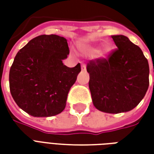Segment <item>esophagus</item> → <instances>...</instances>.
I'll use <instances>...</instances> for the list:
<instances>
[{
  "instance_id": "esophagus-1",
  "label": "esophagus",
  "mask_w": 154,
  "mask_h": 154,
  "mask_svg": "<svg viewBox=\"0 0 154 154\" xmlns=\"http://www.w3.org/2000/svg\"><path fill=\"white\" fill-rule=\"evenodd\" d=\"M86 69H87V68H86V64L84 63L83 62H82V71H86Z\"/></svg>"
}]
</instances>
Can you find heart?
<instances>
[{"mask_svg": "<svg viewBox=\"0 0 154 154\" xmlns=\"http://www.w3.org/2000/svg\"><path fill=\"white\" fill-rule=\"evenodd\" d=\"M85 51L90 52V53H93V52H96V51H97V48L94 47H87L85 48ZM109 51H110V48L108 47V46H106V47L104 48L103 54H107V53H109Z\"/></svg>", "mask_w": 154, "mask_h": 154, "instance_id": "b5f03b06", "label": "heart"}]
</instances>
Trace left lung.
I'll return each instance as SVG.
<instances>
[{
    "instance_id": "left-lung-1",
    "label": "left lung",
    "mask_w": 154,
    "mask_h": 154,
    "mask_svg": "<svg viewBox=\"0 0 154 154\" xmlns=\"http://www.w3.org/2000/svg\"><path fill=\"white\" fill-rule=\"evenodd\" d=\"M111 37L118 48L108 58L91 61L87 71L94 106L102 112L118 114L133 110L144 97L149 66L141 48L126 36Z\"/></svg>"
}]
</instances>
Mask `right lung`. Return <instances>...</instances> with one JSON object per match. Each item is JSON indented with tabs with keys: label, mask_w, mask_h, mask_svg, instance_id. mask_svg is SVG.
<instances>
[{
	"label": "right lung",
	"mask_w": 154,
	"mask_h": 154,
	"mask_svg": "<svg viewBox=\"0 0 154 154\" xmlns=\"http://www.w3.org/2000/svg\"><path fill=\"white\" fill-rule=\"evenodd\" d=\"M69 54L67 40L56 35H39L19 51L10 69L13 99L35 117H49L65 109L67 94L81 72L63 60Z\"/></svg>",
	"instance_id": "obj_1"
}]
</instances>
